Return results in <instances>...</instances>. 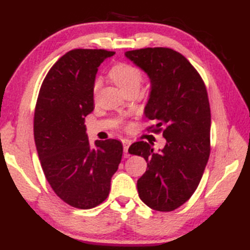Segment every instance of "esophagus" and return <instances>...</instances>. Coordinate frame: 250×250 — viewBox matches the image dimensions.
Listing matches in <instances>:
<instances>
[{"instance_id":"obj_1","label":"esophagus","mask_w":250,"mask_h":250,"mask_svg":"<svg viewBox=\"0 0 250 250\" xmlns=\"http://www.w3.org/2000/svg\"><path fill=\"white\" fill-rule=\"evenodd\" d=\"M122 144H124V151H125V153L126 155V152H128V149H129V147L131 145V141L125 139L124 141H122Z\"/></svg>"}]
</instances>
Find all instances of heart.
<instances>
[{
	"mask_svg": "<svg viewBox=\"0 0 250 250\" xmlns=\"http://www.w3.org/2000/svg\"><path fill=\"white\" fill-rule=\"evenodd\" d=\"M109 76L124 92L128 91L130 89H139L143 78H144L142 70L125 62L118 63V64L111 67ZM97 89L98 83H95L93 87L94 93L97 92Z\"/></svg>",
	"mask_w": 250,
	"mask_h": 250,
	"instance_id": "obj_1",
	"label": "heart"
}]
</instances>
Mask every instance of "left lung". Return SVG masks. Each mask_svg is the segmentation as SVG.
<instances>
[{
  "label": "left lung",
  "mask_w": 250,
  "mask_h": 250,
  "mask_svg": "<svg viewBox=\"0 0 250 250\" xmlns=\"http://www.w3.org/2000/svg\"><path fill=\"white\" fill-rule=\"evenodd\" d=\"M125 57L150 78L145 116L155 120L147 130L160 133L167 144L159 152L141 141L129 148L143 157L147 169L137 180L141 200L150 208L172 211L198 188L210 153V107L203 79L186 58L167 47L142 48Z\"/></svg>",
  "instance_id": "1"
}]
</instances>
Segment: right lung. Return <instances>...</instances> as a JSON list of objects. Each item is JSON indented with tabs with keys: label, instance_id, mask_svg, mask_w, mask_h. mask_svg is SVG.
<instances>
[{
	"label": "right lung",
	"instance_id": "add662e5",
	"mask_svg": "<svg viewBox=\"0 0 250 250\" xmlns=\"http://www.w3.org/2000/svg\"><path fill=\"white\" fill-rule=\"evenodd\" d=\"M114 51L73 49L47 73L34 111V140L47 182L66 204L89 209L106 200L122 158L118 140L89 144L84 117L94 108L98 67Z\"/></svg>",
	"mask_w": 250,
	"mask_h": 250
}]
</instances>
